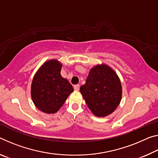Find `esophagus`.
<instances>
[{"instance_id": "obj_1", "label": "esophagus", "mask_w": 158, "mask_h": 158, "mask_svg": "<svg viewBox=\"0 0 158 158\" xmlns=\"http://www.w3.org/2000/svg\"><path fill=\"white\" fill-rule=\"evenodd\" d=\"M74 89L76 91H78L79 90V84L74 85Z\"/></svg>"}]
</instances>
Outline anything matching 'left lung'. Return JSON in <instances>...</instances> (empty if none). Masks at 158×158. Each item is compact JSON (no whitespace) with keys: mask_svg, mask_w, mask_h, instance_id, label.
<instances>
[{"mask_svg":"<svg viewBox=\"0 0 158 158\" xmlns=\"http://www.w3.org/2000/svg\"><path fill=\"white\" fill-rule=\"evenodd\" d=\"M80 92L95 116L112 114L121 102L122 88L118 75L106 64H97L90 69Z\"/></svg>","mask_w":158,"mask_h":158,"instance_id":"obj_1","label":"left lung"}]
</instances>
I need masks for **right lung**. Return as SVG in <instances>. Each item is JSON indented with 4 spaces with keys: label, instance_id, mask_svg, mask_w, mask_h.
Wrapping results in <instances>:
<instances>
[{
    "label": "right lung",
    "instance_id": "1",
    "mask_svg": "<svg viewBox=\"0 0 158 158\" xmlns=\"http://www.w3.org/2000/svg\"><path fill=\"white\" fill-rule=\"evenodd\" d=\"M62 66L57 59L48 60L39 67L32 80V101L37 108L46 114L58 111L74 91L68 80L61 76Z\"/></svg>",
    "mask_w": 158,
    "mask_h": 158
}]
</instances>
